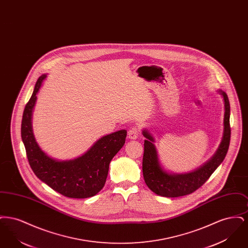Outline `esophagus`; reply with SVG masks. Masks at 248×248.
Masks as SVG:
<instances>
[{
  "label": "esophagus",
  "instance_id": "1",
  "mask_svg": "<svg viewBox=\"0 0 248 248\" xmlns=\"http://www.w3.org/2000/svg\"><path fill=\"white\" fill-rule=\"evenodd\" d=\"M140 129L138 126H134L131 127L128 131V138L130 140H136L140 136Z\"/></svg>",
  "mask_w": 248,
  "mask_h": 248
}]
</instances>
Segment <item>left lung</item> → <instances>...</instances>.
Returning a JSON list of instances; mask_svg holds the SVG:
<instances>
[{
    "label": "left lung",
    "instance_id": "1",
    "mask_svg": "<svg viewBox=\"0 0 248 248\" xmlns=\"http://www.w3.org/2000/svg\"><path fill=\"white\" fill-rule=\"evenodd\" d=\"M224 99V133L223 140L212 159L202 165L198 170L189 174L170 175L164 172L159 165L157 152L154 147V138L147 131H143V136L147 139L144 142V154L142 171L147 186L154 193L164 197H179L188 195L202 187L211 177L214 171L220 165L228 153L231 140L230 125V101L227 94L219 90Z\"/></svg>",
    "mask_w": 248,
    "mask_h": 248
}]
</instances>
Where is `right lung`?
Masks as SVG:
<instances>
[{
	"label": "right lung",
	"instance_id": "add662e5",
	"mask_svg": "<svg viewBox=\"0 0 248 248\" xmlns=\"http://www.w3.org/2000/svg\"><path fill=\"white\" fill-rule=\"evenodd\" d=\"M41 76L33 93L24 108L21 138L32 171L50 188L69 198H88L95 195L105 185L111 159L125 142L126 131L120 130L100 139L80 158L59 162L48 157L38 146L31 129V114L36 94L46 79Z\"/></svg>",
	"mask_w": 248,
	"mask_h": 248
}]
</instances>
